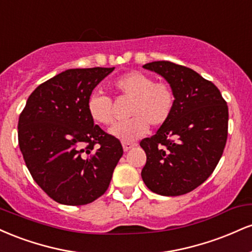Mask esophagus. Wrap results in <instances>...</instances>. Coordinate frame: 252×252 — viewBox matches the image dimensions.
Returning <instances> with one entry per match:
<instances>
[{"mask_svg": "<svg viewBox=\"0 0 252 252\" xmlns=\"http://www.w3.org/2000/svg\"><path fill=\"white\" fill-rule=\"evenodd\" d=\"M135 144L134 143H130V142H123V150L124 152H128L131 148H134Z\"/></svg>", "mask_w": 252, "mask_h": 252, "instance_id": "1", "label": "esophagus"}]
</instances>
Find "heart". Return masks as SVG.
Listing matches in <instances>:
<instances>
[{
    "label": "heart",
    "mask_w": 252,
    "mask_h": 252,
    "mask_svg": "<svg viewBox=\"0 0 252 252\" xmlns=\"http://www.w3.org/2000/svg\"><path fill=\"white\" fill-rule=\"evenodd\" d=\"M121 96L131 102L128 108L130 118L115 124L110 132L123 142H132L146 135L148 124L161 126L169 120L175 106V92L167 82H154V78L141 71H129L112 83ZM90 117L94 122L108 126L114 122L111 99L94 91L86 102Z\"/></svg>",
    "instance_id": "b5f03b06"
}]
</instances>
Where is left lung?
Listing matches in <instances>:
<instances>
[{"mask_svg": "<svg viewBox=\"0 0 252 252\" xmlns=\"http://www.w3.org/2000/svg\"><path fill=\"white\" fill-rule=\"evenodd\" d=\"M143 67L172 85L175 106L156 134L140 142L147 155L141 176L158 194H186L206 181L220 160L227 140V104L215 84L192 68L170 62Z\"/></svg>", "mask_w": 252, "mask_h": 252, "instance_id": "obj_1", "label": "left lung"}]
</instances>
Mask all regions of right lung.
Returning a JSON list of instances; mask_svg holds the SVG:
<instances>
[{
	"instance_id": "1",
	"label": "right lung",
	"mask_w": 252,
	"mask_h": 252,
	"mask_svg": "<svg viewBox=\"0 0 252 252\" xmlns=\"http://www.w3.org/2000/svg\"><path fill=\"white\" fill-rule=\"evenodd\" d=\"M115 67L71 68L32 92L17 134L34 181L59 204L79 206L105 193L123 155L120 140L90 117L86 102Z\"/></svg>"
}]
</instances>
